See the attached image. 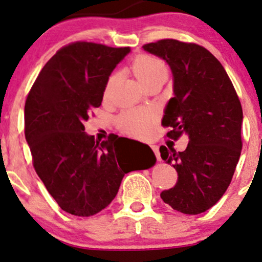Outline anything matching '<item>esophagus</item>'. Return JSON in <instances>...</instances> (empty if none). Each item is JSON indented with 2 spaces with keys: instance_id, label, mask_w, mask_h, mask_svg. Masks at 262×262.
<instances>
[{
  "instance_id": "34e87169",
  "label": "esophagus",
  "mask_w": 262,
  "mask_h": 262,
  "mask_svg": "<svg viewBox=\"0 0 262 262\" xmlns=\"http://www.w3.org/2000/svg\"><path fill=\"white\" fill-rule=\"evenodd\" d=\"M152 149H154V152H155L156 157H157V160L161 161V155H160V151H158L157 146H152Z\"/></svg>"
}]
</instances>
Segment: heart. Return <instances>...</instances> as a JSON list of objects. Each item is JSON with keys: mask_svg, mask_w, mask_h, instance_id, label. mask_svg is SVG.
Here are the masks:
<instances>
[{"mask_svg": "<svg viewBox=\"0 0 262 262\" xmlns=\"http://www.w3.org/2000/svg\"><path fill=\"white\" fill-rule=\"evenodd\" d=\"M132 70L143 85L151 83L156 79H167V75H168V70L162 60L147 54L139 55L134 60ZM114 79H115V75L108 79L106 90L111 86ZM117 123H119V127L127 134L134 135V136H143L148 130L149 115L142 110H126L117 119Z\"/></svg>", "mask_w": 262, "mask_h": 262, "instance_id": "b5f03b06", "label": "heart"}]
</instances>
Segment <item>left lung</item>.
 I'll return each instance as SVG.
<instances>
[{
  "instance_id": "left-lung-1",
  "label": "left lung",
  "mask_w": 262,
  "mask_h": 262,
  "mask_svg": "<svg viewBox=\"0 0 262 262\" xmlns=\"http://www.w3.org/2000/svg\"><path fill=\"white\" fill-rule=\"evenodd\" d=\"M168 64L173 98L164 107L163 126L187 148L160 147L161 157L178 173L174 187L161 193L164 203L183 214H201L215 205L233 178L242 154L243 108L224 67L198 44L162 39L142 47Z\"/></svg>"
}]
</instances>
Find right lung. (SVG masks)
Masks as SVG:
<instances>
[{
    "instance_id": "obj_1",
    "label": "right lung",
    "mask_w": 262,
    "mask_h": 262,
    "mask_svg": "<svg viewBox=\"0 0 262 262\" xmlns=\"http://www.w3.org/2000/svg\"><path fill=\"white\" fill-rule=\"evenodd\" d=\"M130 52V47L69 44L43 67L26 100L25 135L34 169L58 205L73 215L99 213L115 198L126 173L156 164L151 148L134 163L117 155L114 140L99 145L85 132L108 76Z\"/></svg>"
}]
</instances>
